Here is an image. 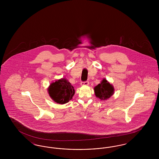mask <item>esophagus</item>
Wrapping results in <instances>:
<instances>
[{
    "label": "esophagus",
    "mask_w": 159,
    "mask_h": 159,
    "mask_svg": "<svg viewBox=\"0 0 159 159\" xmlns=\"http://www.w3.org/2000/svg\"><path fill=\"white\" fill-rule=\"evenodd\" d=\"M81 85L84 86V85H86V86H88L89 84V82L88 81H85V82H81Z\"/></svg>",
    "instance_id": "1"
}]
</instances>
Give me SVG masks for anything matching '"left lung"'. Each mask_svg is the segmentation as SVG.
Listing matches in <instances>:
<instances>
[{"instance_id":"left-lung-1","label":"left lung","mask_w":159,"mask_h":159,"mask_svg":"<svg viewBox=\"0 0 159 159\" xmlns=\"http://www.w3.org/2000/svg\"><path fill=\"white\" fill-rule=\"evenodd\" d=\"M94 92L97 97L101 100H106L113 95L114 88L104 79L94 88Z\"/></svg>"}]
</instances>
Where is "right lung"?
Listing matches in <instances>:
<instances>
[{
  "instance_id": "obj_1",
  "label": "right lung",
  "mask_w": 159,
  "mask_h": 159,
  "mask_svg": "<svg viewBox=\"0 0 159 159\" xmlns=\"http://www.w3.org/2000/svg\"><path fill=\"white\" fill-rule=\"evenodd\" d=\"M48 92L55 102L63 104L72 99L75 91L73 86L66 79H61L51 84Z\"/></svg>"
}]
</instances>
